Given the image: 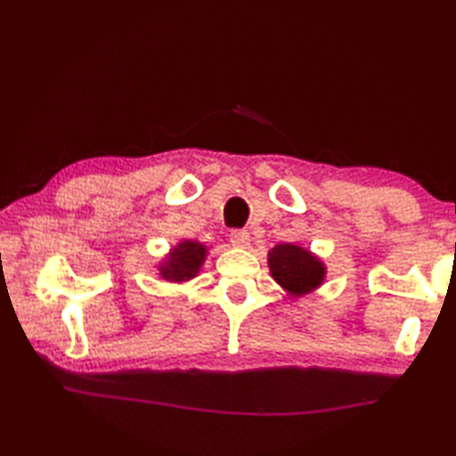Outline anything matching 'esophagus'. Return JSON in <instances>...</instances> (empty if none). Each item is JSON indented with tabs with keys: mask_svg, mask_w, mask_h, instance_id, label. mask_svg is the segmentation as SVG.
Segmentation results:
<instances>
[{
	"mask_svg": "<svg viewBox=\"0 0 456 456\" xmlns=\"http://www.w3.org/2000/svg\"><path fill=\"white\" fill-rule=\"evenodd\" d=\"M229 237H231V243H233L235 247H240V248L248 247L250 235L247 233V231H243V229H233V231H231Z\"/></svg>",
	"mask_w": 456,
	"mask_h": 456,
	"instance_id": "34e87169",
	"label": "esophagus"
}]
</instances>
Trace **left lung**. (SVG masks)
Instances as JSON below:
<instances>
[{"instance_id":"left-lung-1","label":"left lung","mask_w":456,"mask_h":456,"mask_svg":"<svg viewBox=\"0 0 456 456\" xmlns=\"http://www.w3.org/2000/svg\"><path fill=\"white\" fill-rule=\"evenodd\" d=\"M270 274L292 296H304L323 282L325 266L309 250L282 243L268 253Z\"/></svg>"}]
</instances>
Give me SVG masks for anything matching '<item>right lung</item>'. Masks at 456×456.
Masks as SVG:
<instances>
[{
    "instance_id": "right-lung-1",
    "label": "right lung",
    "mask_w": 456,
    "mask_h": 456,
    "mask_svg": "<svg viewBox=\"0 0 456 456\" xmlns=\"http://www.w3.org/2000/svg\"><path fill=\"white\" fill-rule=\"evenodd\" d=\"M206 253L208 248L198 240H182L160 265V276L168 282H186L200 273Z\"/></svg>"
}]
</instances>
